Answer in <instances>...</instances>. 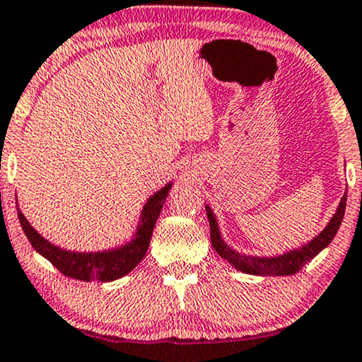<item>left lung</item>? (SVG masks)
I'll list each match as a JSON object with an SVG mask.
<instances>
[{
  "label": "left lung",
  "mask_w": 362,
  "mask_h": 362,
  "mask_svg": "<svg viewBox=\"0 0 362 362\" xmlns=\"http://www.w3.org/2000/svg\"><path fill=\"white\" fill-rule=\"evenodd\" d=\"M346 199L347 192H344V196L341 198L339 206H337L336 213L332 214L327 226L316 238H313L308 244H303V246L296 247V250H291L278 256H250L234 251L231 246L224 243L221 233H219L218 219H216L213 209L206 204V214H208L211 228V243H213L216 252L223 259H226L234 269L243 271V273L255 276H291L298 273L299 269H303L309 261L314 259L325 247L329 246V243L341 226L342 218H344Z\"/></svg>",
  "instance_id": "left-lung-1"
}]
</instances>
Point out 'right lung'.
I'll return each mask as SVG.
<instances>
[{"mask_svg":"<svg viewBox=\"0 0 362 362\" xmlns=\"http://www.w3.org/2000/svg\"><path fill=\"white\" fill-rule=\"evenodd\" d=\"M173 186V181L164 185L161 189L154 192L143 206L139 216V224L136 228L134 236L128 243L116 246L115 250H105L96 252H78L68 251L63 247L54 246L48 239H45L35 228L28 223L25 214L18 208V218H20L21 228L26 238L30 239L31 246L36 252L46 257L56 269L64 276L79 281H116L123 278L143 259L146 255L149 241H151L154 224H156L159 213H161L168 192Z\"/></svg>","mask_w":362,"mask_h":362,"instance_id":"right-lung-1","label":"right lung"}]
</instances>
